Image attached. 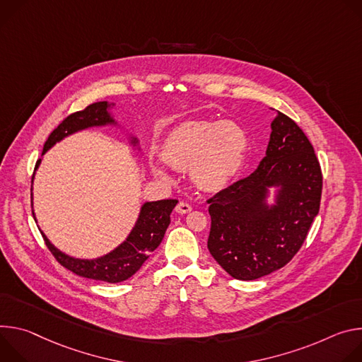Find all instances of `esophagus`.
Masks as SVG:
<instances>
[{"instance_id": "1", "label": "esophagus", "mask_w": 362, "mask_h": 362, "mask_svg": "<svg viewBox=\"0 0 362 362\" xmlns=\"http://www.w3.org/2000/svg\"><path fill=\"white\" fill-rule=\"evenodd\" d=\"M192 210V207L188 204V203H185V202H180L178 204H177V207H175V211L178 213V214H187V213H189Z\"/></svg>"}]
</instances>
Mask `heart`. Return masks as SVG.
<instances>
[{"label": "heart", "instance_id": "obj_1", "mask_svg": "<svg viewBox=\"0 0 362 362\" xmlns=\"http://www.w3.org/2000/svg\"><path fill=\"white\" fill-rule=\"evenodd\" d=\"M247 148L245 131L230 120H195L174 129L163 149L165 163L173 168L191 170L194 182L209 191L226 187L240 171ZM160 177L165 170L153 167Z\"/></svg>", "mask_w": 362, "mask_h": 362}]
</instances>
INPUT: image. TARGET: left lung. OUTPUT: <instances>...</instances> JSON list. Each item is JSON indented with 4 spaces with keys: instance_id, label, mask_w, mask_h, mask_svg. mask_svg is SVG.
Instances as JSON below:
<instances>
[{
    "instance_id": "8db88e82",
    "label": "left lung",
    "mask_w": 362,
    "mask_h": 362,
    "mask_svg": "<svg viewBox=\"0 0 362 362\" xmlns=\"http://www.w3.org/2000/svg\"><path fill=\"white\" fill-rule=\"evenodd\" d=\"M269 186L281 188L272 208L265 204ZM320 195L322 171L312 144L277 110L257 170L207 199L211 256L238 280H255L284 267L306 240Z\"/></svg>"
}]
</instances>
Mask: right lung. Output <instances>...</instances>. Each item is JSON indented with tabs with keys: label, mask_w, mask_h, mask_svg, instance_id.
<instances>
[{
	"label": "right lung",
	"mask_w": 362,
	"mask_h": 362,
	"mask_svg": "<svg viewBox=\"0 0 362 362\" xmlns=\"http://www.w3.org/2000/svg\"><path fill=\"white\" fill-rule=\"evenodd\" d=\"M110 105L112 103L107 102H96L89 105L83 110L69 115L49 135V139L46 141L43 148V153H46V151L52 148L56 142L62 141L64 136L73 132L90 127L113 124L115 120L110 117L107 110ZM40 160L42 159L37 160L35 168L38 167ZM177 203L178 199H160V202L145 203L141 209V214L134 230L125 242L109 255L96 260H82L70 257L57 250L49 242V238L43 233L42 234L52 255L67 270L82 277L102 280V282L107 284H119L134 276L141 269L144 262L149 257V253L153 252L160 245V242H163L164 234L171 221L170 216Z\"/></svg>",
	"instance_id": "right-lung-1"
}]
</instances>
